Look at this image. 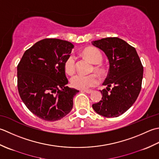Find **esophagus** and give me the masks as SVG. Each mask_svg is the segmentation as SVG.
Masks as SVG:
<instances>
[{"mask_svg":"<svg viewBox=\"0 0 159 159\" xmlns=\"http://www.w3.org/2000/svg\"><path fill=\"white\" fill-rule=\"evenodd\" d=\"M82 91L90 94V93H92L93 92V90H82Z\"/></svg>","mask_w":159,"mask_h":159,"instance_id":"esophagus-1","label":"esophagus"}]
</instances>
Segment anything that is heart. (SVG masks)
Returning <instances> with one entry per match:
<instances>
[{
  "mask_svg": "<svg viewBox=\"0 0 159 159\" xmlns=\"http://www.w3.org/2000/svg\"><path fill=\"white\" fill-rule=\"evenodd\" d=\"M81 53L92 64H98L102 61V53L95 47H86L81 51ZM64 68L68 75H71L75 73V60L73 56H70L66 58L64 63ZM95 69L98 71L102 70L99 66H95ZM70 83L74 88L84 90L96 86L99 83V78L95 74H90V75L77 74L71 78Z\"/></svg>",
  "mask_w": 159,
  "mask_h": 159,
  "instance_id": "1",
  "label": "heart"
}]
</instances>
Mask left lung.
Returning <instances> with one entry per match:
<instances>
[{"instance_id":"8db88e82","label":"left lung","mask_w":159,"mask_h":159,"mask_svg":"<svg viewBox=\"0 0 159 159\" xmlns=\"http://www.w3.org/2000/svg\"><path fill=\"white\" fill-rule=\"evenodd\" d=\"M108 57V75L100 90L102 100L93 104L98 114L116 117L124 114L137 100L141 89L143 67L135 48L119 38H106L92 42Z\"/></svg>"}]
</instances>
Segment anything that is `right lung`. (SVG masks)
I'll use <instances>...</instances> for the list:
<instances>
[{"instance_id": "obj_1", "label": "right lung", "mask_w": 159, "mask_h": 159, "mask_svg": "<svg viewBox=\"0 0 159 159\" xmlns=\"http://www.w3.org/2000/svg\"><path fill=\"white\" fill-rule=\"evenodd\" d=\"M73 47L66 40L43 39L25 51L17 66L20 98L43 120H60L73 108V98L79 90L66 86L64 63Z\"/></svg>"}]
</instances>
